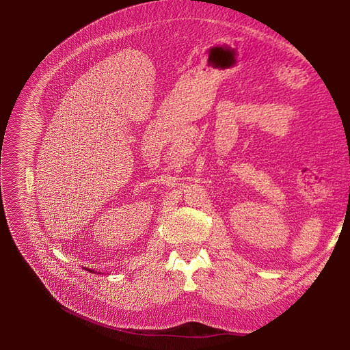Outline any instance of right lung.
Here are the masks:
<instances>
[{
    "label": "right lung",
    "instance_id": "1",
    "mask_svg": "<svg viewBox=\"0 0 350 350\" xmlns=\"http://www.w3.org/2000/svg\"><path fill=\"white\" fill-rule=\"evenodd\" d=\"M86 270H88V269H86ZM89 271H92V270H89ZM92 273H93V271H92Z\"/></svg>",
    "mask_w": 350,
    "mask_h": 350
}]
</instances>
